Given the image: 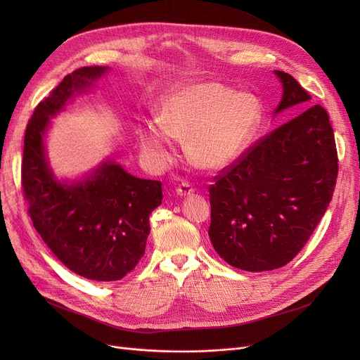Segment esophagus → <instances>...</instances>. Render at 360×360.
I'll use <instances>...</instances> for the list:
<instances>
[{"label":"esophagus","instance_id":"1","mask_svg":"<svg viewBox=\"0 0 360 360\" xmlns=\"http://www.w3.org/2000/svg\"><path fill=\"white\" fill-rule=\"evenodd\" d=\"M194 193V186L190 182H182L178 188H176V194L179 197H188Z\"/></svg>","mask_w":360,"mask_h":360}]
</instances>
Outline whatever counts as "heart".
I'll list each match as a JSON object with an SVG mask.
<instances>
[{"label": "heart", "mask_w": 360, "mask_h": 360, "mask_svg": "<svg viewBox=\"0 0 360 360\" xmlns=\"http://www.w3.org/2000/svg\"><path fill=\"white\" fill-rule=\"evenodd\" d=\"M261 121L262 106L254 94L219 82L186 83L166 94L160 117L144 120L137 137L155 165L172 160L176 140L186 139V153L197 166L220 170L248 150Z\"/></svg>", "instance_id": "heart-1"}]
</instances>
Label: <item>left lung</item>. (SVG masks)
Returning <instances> with one entry per match:
<instances>
[{"mask_svg":"<svg viewBox=\"0 0 360 360\" xmlns=\"http://www.w3.org/2000/svg\"><path fill=\"white\" fill-rule=\"evenodd\" d=\"M283 96L274 113L309 93L290 74L274 71ZM338 174L334 131L315 105L250 147L210 186L209 236L232 267L269 271L305 247L333 198Z\"/></svg>","mask_w":360,"mask_h":360,"instance_id":"obj_1","label":"left lung"}]
</instances>
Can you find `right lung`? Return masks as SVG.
<instances>
[{
  "instance_id": "1",
  "label": "right lung",
  "mask_w": 360,
  "mask_h": 360,
  "mask_svg": "<svg viewBox=\"0 0 360 360\" xmlns=\"http://www.w3.org/2000/svg\"><path fill=\"white\" fill-rule=\"evenodd\" d=\"M106 71L99 65L75 70L36 106L22 163L34 229L67 269L98 281L120 280L136 269L146 251L148 217L163 198L162 182L132 176L110 159L72 182L56 179L48 165L44 139L49 118Z\"/></svg>"
}]
</instances>
